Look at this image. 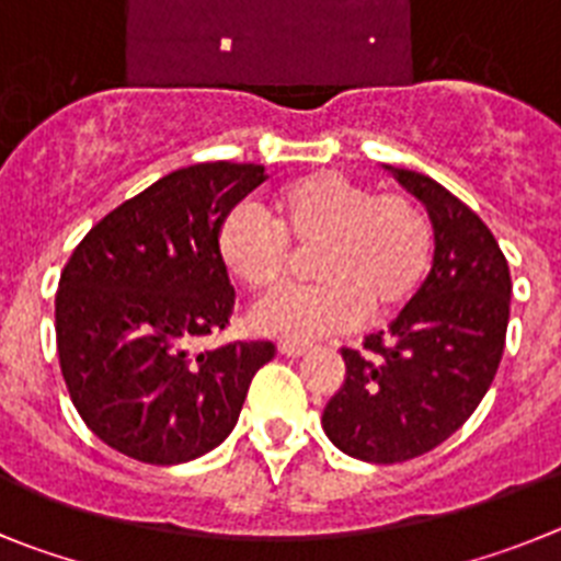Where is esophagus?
<instances>
[{
    "instance_id": "34e87169",
    "label": "esophagus",
    "mask_w": 561,
    "mask_h": 561,
    "mask_svg": "<svg viewBox=\"0 0 561 561\" xmlns=\"http://www.w3.org/2000/svg\"><path fill=\"white\" fill-rule=\"evenodd\" d=\"M279 353L287 355V358H299V355L308 353V344H294V341H282Z\"/></svg>"
}]
</instances>
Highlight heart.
Masks as SVG:
<instances>
[{"instance_id": "1", "label": "heart", "mask_w": 561, "mask_h": 561, "mask_svg": "<svg viewBox=\"0 0 561 561\" xmlns=\"http://www.w3.org/2000/svg\"><path fill=\"white\" fill-rule=\"evenodd\" d=\"M432 222L407 194H378L339 172L296 180L274 199V222L233 206L217 228V251L248 290H271L294 253L310 256L316 285L287 287L256 301L251 328L308 344L350 333L367 319H389L415 299L432 267Z\"/></svg>"}]
</instances>
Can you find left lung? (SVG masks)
Segmentation results:
<instances>
[{
	"instance_id": "left-lung-1",
	"label": "left lung",
	"mask_w": 561,
	"mask_h": 561,
	"mask_svg": "<svg viewBox=\"0 0 561 561\" xmlns=\"http://www.w3.org/2000/svg\"><path fill=\"white\" fill-rule=\"evenodd\" d=\"M392 172L426 206L435 262L387 333L341 350L347 378L321 415L344 455L381 466L426 455L469 421L500 367L511 310L508 262L489 226L437 180Z\"/></svg>"
}]
</instances>
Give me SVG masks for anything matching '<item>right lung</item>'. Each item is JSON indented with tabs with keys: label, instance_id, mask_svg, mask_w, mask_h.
<instances>
[{
	"label": "right lung",
	"instance_id": "1",
	"mask_svg": "<svg viewBox=\"0 0 561 561\" xmlns=\"http://www.w3.org/2000/svg\"><path fill=\"white\" fill-rule=\"evenodd\" d=\"M265 180L256 163H194L112 208L67 260L56 294L61 375L92 435L174 466L231 435L271 341L192 353L233 310L217 228Z\"/></svg>",
	"mask_w": 561,
	"mask_h": 561
}]
</instances>
